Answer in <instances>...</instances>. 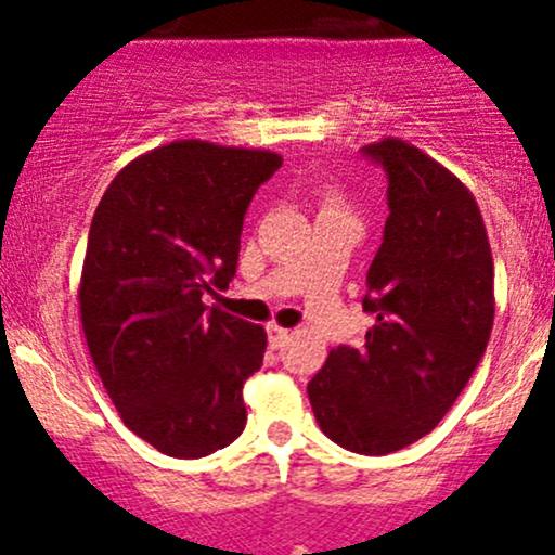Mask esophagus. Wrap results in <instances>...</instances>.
I'll use <instances>...</instances> for the list:
<instances>
[{"label": "esophagus", "instance_id": "34e87169", "mask_svg": "<svg viewBox=\"0 0 555 555\" xmlns=\"http://www.w3.org/2000/svg\"><path fill=\"white\" fill-rule=\"evenodd\" d=\"M287 340H289V330H284V326L279 324H268V343H271V348H282Z\"/></svg>", "mask_w": 555, "mask_h": 555}]
</instances>
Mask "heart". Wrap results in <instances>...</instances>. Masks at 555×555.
Listing matches in <instances>:
<instances>
[{
  "instance_id": "obj_1",
  "label": "heart",
  "mask_w": 555,
  "mask_h": 555,
  "mask_svg": "<svg viewBox=\"0 0 555 555\" xmlns=\"http://www.w3.org/2000/svg\"><path fill=\"white\" fill-rule=\"evenodd\" d=\"M330 202H340V199H337V196H330ZM330 202H326V204H330Z\"/></svg>"
}]
</instances>
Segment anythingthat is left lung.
<instances>
[{
  "mask_svg": "<svg viewBox=\"0 0 555 555\" xmlns=\"http://www.w3.org/2000/svg\"><path fill=\"white\" fill-rule=\"evenodd\" d=\"M361 154L388 178L364 295L375 324L364 348H332L308 399L335 444L388 454L434 430L474 375L494 322V262L474 194L444 165L399 138Z\"/></svg>",
  "mask_w": 555,
  "mask_h": 555,
  "instance_id": "8db88e82",
  "label": "left lung"
}]
</instances>
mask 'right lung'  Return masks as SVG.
I'll return each mask as SVG.
<instances>
[{
  "mask_svg": "<svg viewBox=\"0 0 555 555\" xmlns=\"http://www.w3.org/2000/svg\"><path fill=\"white\" fill-rule=\"evenodd\" d=\"M279 167L273 151L175 140L132 159L98 204L81 330L116 412L162 454L204 457L247 423L242 385L266 330L204 295L229 287L244 212Z\"/></svg>",
  "mask_w": 555,
  "mask_h": 555,
  "instance_id": "obj_1",
  "label": "right lung"
}]
</instances>
